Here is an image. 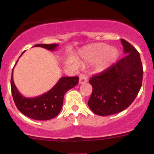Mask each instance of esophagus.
Segmentation results:
<instances>
[{"instance_id": "obj_1", "label": "esophagus", "mask_w": 154, "mask_h": 154, "mask_svg": "<svg viewBox=\"0 0 154 154\" xmlns=\"http://www.w3.org/2000/svg\"><path fill=\"white\" fill-rule=\"evenodd\" d=\"M87 80H88V78H87V77L85 74H80V79H79V83H80V84L86 83Z\"/></svg>"}]
</instances>
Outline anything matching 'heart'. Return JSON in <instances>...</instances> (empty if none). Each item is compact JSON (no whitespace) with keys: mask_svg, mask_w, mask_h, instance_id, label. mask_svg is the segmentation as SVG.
<instances>
[{"mask_svg":"<svg viewBox=\"0 0 154 154\" xmlns=\"http://www.w3.org/2000/svg\"><path fill=\"white\" fill-rule=\"evenodd\" d=\"M83 57L90 63L99 62L100 68L105 69L116 62L119 57V52L116 48H109L104 43H96L85 50Z\"/></svg>","mask_w":154,"mask_h":154,"instance_id":"b5f03b06","label":"heart"}]
</instances>
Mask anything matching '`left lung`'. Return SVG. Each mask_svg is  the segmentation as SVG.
I'll return each instance as SVG.
<instances>
[{"label": "left lung", "instance_id": "left-lung-1", "mask_svg": "<svg viewBox=\"0 0 154 154\" xmlns=\"http://www.w3.org/2000/svg\"><path fill=\"white\" fill-rule=\"evenodd\" d=\"M125 56L89 80L92 92L88 101L91 111L101 116L123 111L137 96L142 83L143 68L137 50L122 38Z\"/></svg>", "mask_w": 154, "mask_h": 154}]
</instances>
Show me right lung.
<instances>
[{
  "mask_svg": "<svg viewBox=\"0 0 154 154\" xmlns=\"http://www.w3.org/2000/svg\"><path fill=\"white\" fill-rule=\"evenodd\" d=\"M34 47H41L53 51L57 49L58 44H38ZM12 72L13 70L11 77V91L15 106L24 116L35 120L47 121L56 117L62 109L65 94L77 86L79 81L78 77H63L55 86L45 94L38 97H27L21 95L17 89L13 81Z\"/></svg>",
  "mask_w": 154,
  "mask_h": 154,
  "instance_id": "right-lung-1",
  "label": "right lung"
}]
</instances>
